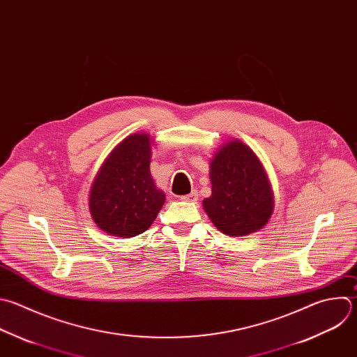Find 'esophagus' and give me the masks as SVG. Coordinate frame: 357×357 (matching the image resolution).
Returning <instances> with one entry per match:
<instances>
[{
	"label": "esophagus",
	"instance_id": "34e87169",
	"mask_svg": "<svg viewBox=\"0 0 357 357\" xmlns=\"http://www.w3.org/2000/svg\"><path fill=\"white\" fill-rule=\"evenodd\" d=\"M197 199H199V195L196 190H192L189 195L181 196V200H183V202H196Z\"/></svg>",
	"mask_w": 357,
	"mask_h": 357
}]
</instances>
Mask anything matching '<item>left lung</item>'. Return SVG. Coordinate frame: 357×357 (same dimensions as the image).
I'll use <instances>...</instances> for the list:
<instances>
[{"mask_svg": "<svg viewBox=\"0 0 357 357\" xmlns=\"http://www.w3.org/2000/svg\"><path fill=\"white\" fill-rule=\"evenodd\" d=\"M211 196L203 207L213 224L231 236L259 231L275 202L268 175L255 153L243 142L222 144L210 161Z\"/></svg>", "mask_w": 357, "mask_h": 357, "instance_id": "left-lung-1", "label": "left lung"}]
</instances>
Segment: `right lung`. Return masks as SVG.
Returning <instances> with one entry per match:
<instances>
[{
	"label": "right lung",
	"instance_id": "add662e5",
	"mask_svg": "<svg viewBox=\"0 0 357 357\" xmlns=\"http://www.w3.org/2000/svg\"><path fill=\"white\" fill-rule=\"evenodd\" d=\"M149 135L135 133L107 155L89 192V211L106 234L130 238L144 232L165 202L150 174Z\"/></svg>",
	"mask_w": 357,
	"mask_h": 357
}]
</instances>
